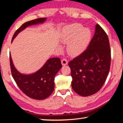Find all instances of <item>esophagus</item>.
<instances>
[{"label":"esophagus","instance_id":"obj_1","mask_svg":"<svg viewBox=\"0 0 123 123\" xmlns=\"http://www.w3.org/2000/svg\"><path fill=\"white\" fill-rule=\"evenodd\" d=\"M68 60H67L66 59H63L61 61V63H62V64L63 66H65V65H67V64H68Z\"/></svg>","mask_w":123,"mask_h":123}]
</instances>
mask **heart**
Segmentation results:
<instances>
[{
  "instance_id": "heart-1",
  "label": "heart",
  "mask_w": 123,
  "mask_h": 123,
  "mask_svg": "<svg viewBox=\"0 0 123 123\" xmlns=\"http://www.w3.org/2000/svg\"><path fill=\"white\" fill-rule=\"evenodd\" d=\"M91 32L89 29L82 28L81 24H72L64 28L61 37L64 43H68L67 51L70 55L82 53L90 41Z\"/></svg>"
}]
</instances>
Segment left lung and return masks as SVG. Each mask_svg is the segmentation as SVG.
Returning a JSON list of instances; mask_svg holds the SVG:
<instances>
[{
	"instance_id": "1",
	"label": "left lung",
	"mask_w": 123,
	"mask_h": 123,
	"mask_svg": "<svg viewBox=\"0 0 123 123\" xmlns=\"http://www.w3.org/2000/svg\"><path fill=\"white\" fill-rule=\"evenodd\" d=\"M111 59L109 37L97 24L87 49L68 63L71 69L73 89L82 97L98 92L109 73Z\"/></svg>"
}]
</instances>
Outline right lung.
Segmentation results:
<instances>
[{"label":"right lung","mask_w":123,"mask_h":123,"mask_svg":"<svg viewBox=\"0 0 123 123\" xmlns=\"http://www.w3.org/2000/svg\"><path fill=\"white\" fill-rule=\"evenodd\" d=\"M45 20V18H39L24 23L16 31L11 42L27 26L42 23ZM10 63L12 77L18 87L27 96L36 100L46 99L51 94L54 89L55 76L62 67L60 58H51L36 73L25 75L18 72L14 67L10 54Z\"/></svg>","instance_id":"add662e5"}]
</instances>
